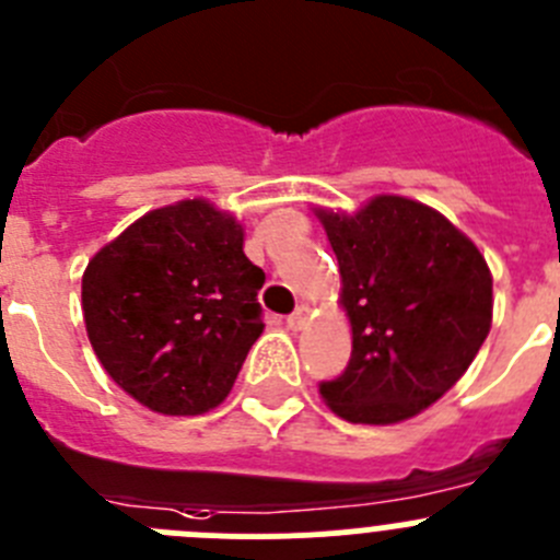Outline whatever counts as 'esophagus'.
I'll list each match as a JSON object with an SVG mask.
<instances>
[{"mask_svg":"<svg viewBox=\"0 0 560 560\" xmlns=\"http://www.w3.org/2000/svg\"><path fill=\"white\" fill-rule=\"evenodd\" d=\"M307 322H311V307H305V305H300L294 311V314L289 316V330H302V327L307 325Z\"/></svg>","mask_w":560,"mask_h":560,"instance_id":"1","label":"esophagus"}]
</instances>
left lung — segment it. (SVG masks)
<instances>
[{
	"label": "left lung",
	"mask_w": 560,
	"mask_h": 560,
	"mask_svg": "<svg viewBox=\"0 0 560 560\" xmlns=\"http://www.w3.org/2000/svg\"><path fill=\"white\" fill-rule=\"evenodd\" d=\"M338 258L352 358L319 394L352 424L413 419L464 377L491 330V269L444 213L399 194L314 205Z\"/></svg>",
	"instance_id": "8db88e82"
}]
</instances>
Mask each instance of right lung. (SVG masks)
<instances>
[{
    "label": "right lung",
    "mask_w": 560,
    "mask_h": 560,
    "mask_svg": "<svg viewBox=\"0 0 560 560\" xmlns=\"http://www.w3.org/2000/svg\"><path fill=\"white\" fill-rule=\"evenodd\" d=\"M264 269L244 224L194 197L143 213L82 271L85 332L110 381L163 417H199L228 399L264 332Z\"/></svg>",
    "instance_id": "add662e5"
}]
</instances>
